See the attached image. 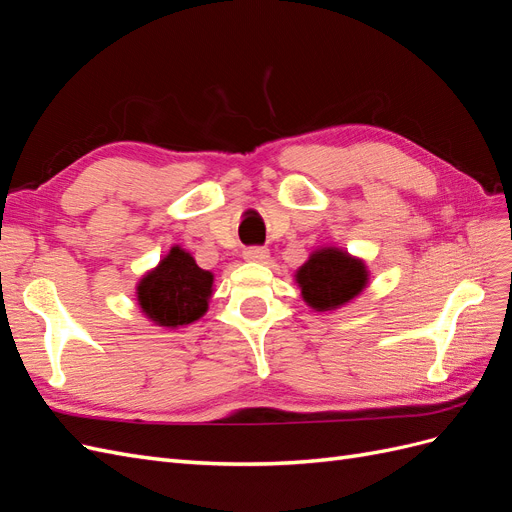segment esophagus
<instances>
[{
	"label": "esophagus",
	"instance_id": "1",
	"mask_svg": "<svg viewBox=\"0 0 512 512\" xmlns=\"http://www.w3.org/2000/svg\"><path fill=\"white\" fill-rule=\"evenodd\" d=\"M243 258L250 262H267L269 260V250L267 247H247L243 252Z\"/></svg>",
	"mask_w": 512,
	"mask_h": 512
}]
</instances>
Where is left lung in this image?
Segmentation results:
<instances>
[{
	"label": "left lung",
	"mask_w": 512,
	"mask_h": 512,
	"mask_svg": "<svg viewBox=\"0 0 512 512\" xmlns=\"http://www.w3.org/2000/svg\"><path fill=\"white\" fill-rule=\"evenodd\" d=\"M303 301L316 312L344 307L367 288V265L342 247L324 245L309 254L305 265L294 273Z\"/></svg>",
	"instance_id": "8db88e82"
}]
</instances>
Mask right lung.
I'll use <instances>...</instances> for the list:
<instances>
[{
	"mask_svg": "<svg viewBox=\"0 0 512 512\" xmlns=\"http://www.w3.org/2000/svg\"><path fill=\"white\" fill-rule=\"evenodd\" d=\"M213 294V273L200 269L190 252L173 245L136 284L141 312L158 327L179 329L203 318Z\"/></svg>",
	"mask_w": 512,
	"mask_h": 512,
	"instance_id": "add662e5",
	"label": "right lung"
}]
</instances>
